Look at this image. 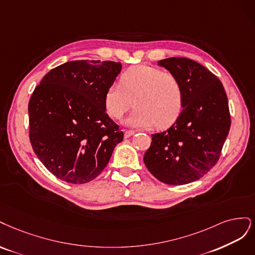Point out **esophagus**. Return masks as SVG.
I'll return each instance as SVG.
<instances>
[{
	"instance_id": "esophagus-1",
	"label": "esophagus",
	"mask_w": 255,
	"mask_h": 255,
	"mask_svg": "<svg viewBox=\"0 0 255 255\" xmlns=\"http://www.w3.org/2000/svg\"><path fill=\"white\" fill-rule=\"evenodd\" d=\"M134 134V131H130V130H127V131H125V133H124V136L127 138V137H130V136H132Z\"/></svg>"
}]
</instances>
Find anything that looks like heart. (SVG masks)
I'll list each match as a JSON object with an SVG mask.
<instances>
[{"mask_svg":"<svg viewBox=\"0 0 255 255\" xmlns=\"http://www.w3.org/2000/svg\"><path fill=\"white\" fill-rule=\"evenodd\" d=\"M133 97L135 109L126 120V125L132 128H167L183 109L181 81L175 74L150 65H135L123 73L120 83H112L105 92V109L109 117L120 120Z\"/></svg>","mask_w":255,"mask_h":255,"instance_id":"heart-1","label":"heart"}]
</instances>
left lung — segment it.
I'll list each match as a JSON object with an SVG mask.
<instances>
[{
    "label": "left lung",
    "mask_w": 255,
    "mask_h": 255,
    "mask_svg": "<svg viewBox=\"0 0 255 255\" xmlns=\"http://www.w3.org/2000/svg\"><path fill=\"white\" fill-rule=\"evenodd\" d=\"M160 67L175 74L183 87V110L166 131L151 135L144 163L161 182L191 183L217 163L228 136L231 118L221 81L200 63L170 57Z\"/></svg>",
    "instance_id": "8db88e82"
}]
</instances>
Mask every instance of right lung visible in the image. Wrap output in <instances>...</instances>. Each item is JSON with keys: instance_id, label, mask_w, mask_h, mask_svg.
<instances>
[{"instance_id": "obj_1", "label": "right lung", "mask_w": 255, "mask_h": 255, "mask_svg": "<svg viewBox=\"0 0 255 255\" xmlns=\"http://www.w3.org/2000/svg\"><path fill=\"white\" fill-rule=\"evenodd\" d=\"M121 62L75 60L48 72L28 103L29 139L54 176L73 184L92 181L124 133L106 113L104 96Z\"/></svg>"}]
</instances>
